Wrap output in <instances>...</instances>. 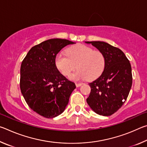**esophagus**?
Here are the masks:
<instances>
[{"label": "esophagus", "mask_w": 147, "mask_h": 147, "mask_svg": "<svg viewBox=\"0 0 147 147\" xmlns=\"http://www.w3.org/2000/svg\"><path fill=\"white\" fill-rule=\"evenodd\" d=\"M82 85V83H76V86L77 87V88H78V87L81 86Z\"/></svg>", "instance_id": "esophagus-1"}]
</instances>
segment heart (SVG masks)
I'll return each instance as SVG.
<instances>
[{
    "label": "heart",
    "mask_w": 147,
    "mask_h": 147,
    "mask_svg": "<svg viewBox=\"0 0 147 147\" xmlns=\"http://www.w3.org/2000/svg\"><path fill=\"white\" fill-rule=\"evenodd\" d=\"M67 55L57 54L55 65L58 71L64 76H68L76 68L78 69L70 75L71 80H80L88 78L93 80L103 73L106 65L104 54L100 51H93L91 47L79 44L69 47Z\"/></svg>",
    "instance_id": "obj_1"
}]
</instances>
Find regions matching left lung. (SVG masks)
Wrapping results in <instances>:
<instances>
[{
    "label": "left lung",
    "instance_id": "1",
    "mask_svg": "<svg viewBox=\"0 0 147 147\" xmlns=\"http://www.w3.org/2000/svg\"><path fill=\"white\" fill-rule=\"evenodd\" d=\"M85 42L95 47L106 58L103 73L89 84L91 93L87 103L96 113L109 116L121 108L128 97L132 84L131 65L123 52L117 47L104 41Z\"/></svg>",
    "mask_w": 147,
    "mask_h": 147
}]
</instances>
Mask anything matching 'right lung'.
<instances>
[{"instance_id":"right-lung-1","label":"right lung","mask_w":147,"mask_h":147,"mask_svg":"<svg viewBox=\"0 0 147 147\" xmlns=\"http://www.w3.org/2000/svg\"><path fill=\"white\" fill-rule=\"evenodd\" d=\"M64 39H51L30 50L21 65L20 88L27 104L45 118L63 112L75 84L61 74L55 58L67 45L74 44Z\"/></svg>"}]
</instances>
